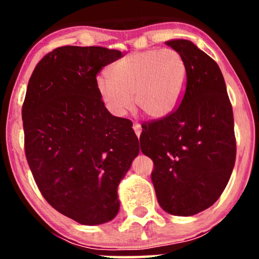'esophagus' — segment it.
<instances>
[{
	"label": "esophagus",
	"mask_w": 259,
	"mask_h": 259,
	"mask_svg": "<svg viewBox=\"0 0 259 259\" xmlns=\"http://www.w3.org/2000/svg\"><path fill=\"white\" fill-rule=\"evenodd\" d=\"M133 129H134V132H135L136 136H138V138H140V135H141V132H142V127H141V125H140L139 123H134Z\"/></svg>",
	"instance_id": "1"
}]
</instances>
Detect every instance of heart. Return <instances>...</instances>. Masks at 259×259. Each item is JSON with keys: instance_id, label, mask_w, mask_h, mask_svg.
Wrapping results in <instances>:
<instances>
[{"instance_id": "1", "label": "heart", "mask_w": 259, "mask_h": 259, "mask_svg": "<svg viewBox=\"0 0 259 259\" xmlns=\"http://www.w3.org/2000/svg\"><path fill=\"white\" fill-rule=\"evenodd\" d=\"M111 76L101 74L96 89L107 108L124 115L135 108L151 119H163L180 105L189 68L174 49H150L133 52L115 62Z\"/></svg>"}]
</instances>
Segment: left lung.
<instances>
[{
	"label": "left lung",
	"instance_id": "8db88e82",
	"mask_svg": "<svg viewBox=\"0 0 259 259\" xmlns=\"http://www.w3.org/2000/svg\"><path fill=\"white\" fill-rule=\"evenodd\" d=\"M185 58L189 74L180 106L163 119L142 123V153L159 206L189 217L221 197L236 158L233 107L214 59L189 40L165 42Z\"/></svg>",
	"mask_w": 259,
	"mask_h": 259
}]
</instances>
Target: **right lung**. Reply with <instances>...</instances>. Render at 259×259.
Returning a JSON list of instances; mask_svg holds the SVG:
<instances>
[{
  "label": "right lung",
  "mask_w": 259,
  "mask_h": 259,
  "mask_svg": "<svg viewBox=\"0 0 259 259\" xmlns=\"http://www.w3.org/2000/svg\"><path fill=\"white\" fill-rule=\"evenodd\" d=\"M123 57L99 46H63L35 67L23 103L28 164L45 200L84 225L112 221L118 185L139 154L132 120L107 111L96 75Z\"/></svg>",
  "instance_id": "add662e5"
}]
</instances>
